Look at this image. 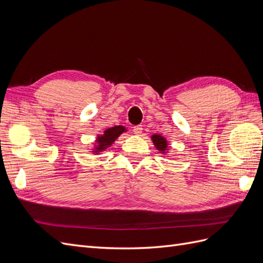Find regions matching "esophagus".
Returning <instances> with one entry per match:
<instances>
[{
	"label": "esophagus",
	"mask_w": 263,
	"mask_h": 263,
	"mask_svg": "<svg viewBox=\"0 0 263 263\" xmlns=\"http://www.w3.org/2000/svg\"><path fill=\"white\" fill-rule=\"evenodd\" d=\"M133 132L136 135H140L142 133V126L141 125H137L133 127Z\"/></svg>",
	"instance_id": "34e87169"
}]
</instances>
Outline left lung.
<instances>
[{
  "instance_id": "1",
  "label": "left lung",
  "mask_w": 263,
  "mask_h": 263,
  "mask_svg": "<svg viewBox=\"0 0 263 263\" xmlns=\"http://www.w3.org/2000/svg\"><path fill=\"white\" fill-rule=\"evenodd\" d=\"M153 141H154V144L156 145V148L158 149V150H160V151H165V148H166V140L162 137V136H160V135H154L153 137Z\"/></svg>"
}]
</instances>
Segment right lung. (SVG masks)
<instances>
[{"mask_svg": "<svg viewBox=\"0 0 263 263\" xmlns=\"http://www.w3.org/2000/svg\"><path fill=\"white\" fill-rule=\"evenodd\" d=\"M123 132H125V128L123 126H115L112 128H108L104 132V135H102L101 137L98 138L99 145L97 147V150H103L109 145H112V142L115 141V139L121 135Z\"/></svg>", "mask_w": 263, "mask_h": 263, "instance_id": "1", "label": "right lung"}]
</instances>
